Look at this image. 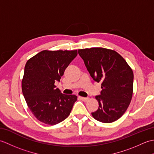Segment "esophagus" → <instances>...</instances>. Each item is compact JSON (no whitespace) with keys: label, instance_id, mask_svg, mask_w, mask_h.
I'll use <instances>...</instances> for the list:
<instances>
[{"label":"esophagus","instance_id":"34e87169","mask_svg":"<svg viewBox=\"0 0 154 154\" xmlns=\"http://www.w3.org/2000/svg\"><path fill=\"white\" fill-rule=\"evenodd\" d=\"M80 99L82 100L83 101H84V102H87V101L89 100V99L88 98H86V97H80Z\"/></svg>","mask_w":154,"mask_h":154}]
</instances>
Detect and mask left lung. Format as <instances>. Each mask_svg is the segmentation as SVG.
Listing matches in <instances>:
<instances>
[{
	"label": "left lung",
	"mask_w": 154,
	"mask_h": 154,
	"mask_svg": "<svg viewBox=\"0 0 154 154\" xmlns=\"http://www.w3.org/2000/svg\"><path fill=\"white\" fill-rule=\"evenodd\" d=\"M91 77L101 82L100 95L95 97L99 109L91 113L94 119L111 123L128 108L133 94L134 74L126 60L116 51L103 48L78 50Z\"/></svg>",
	"instance_id": "obj_1"
}]
</instances>
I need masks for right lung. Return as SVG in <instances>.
I'll return each mask as SVG.
<instances>
[{
  "label": "right lung",
  "mask_w": 154,
  "mask_h": 154,
  "mask_svg": "<svg viewBox=\"0 0 154 154\" xmlns=\"http://www.w3.org/2000/svg\"><path fill=\"white\" fill-rule=\"evenodd\" d=\"M77 55V50H43L26 63L22 93L29 109L40 122L55 125L70 114L77 97L61 93L55 82L60 81Z\"/></svg>",
  "instance_id": "1"
}]
</instances>
